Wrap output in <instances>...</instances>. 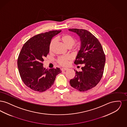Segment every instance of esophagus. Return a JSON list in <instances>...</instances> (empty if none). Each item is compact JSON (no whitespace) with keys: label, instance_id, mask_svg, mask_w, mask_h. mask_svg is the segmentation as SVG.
Listing matches in <instances>:
<instances>
[{"label":"esophagus","instance_id":"1","mask_svg":"<svg viewBox=\"0 0 127 127\" xmlns=\"http://www.w3.org/2000/svg\"><path fill=\"white\" fill-rule=\"evenodd\" d=\"M68 69V68H66V67H63V68H62L61 69V70H62V71H65V70H67Z\"/></svg>","mask_w":127,"mask_h":127}]
</instances>
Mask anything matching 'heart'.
<instances>
[{"instance_id": "heart-1", "label": "heart", "mask_w": 127, "mask_h": 127, "mask_svg": "<svg viewBox=\"0 0 127 127\" xmlns=\"http://www.w3.org/2000/svg\"><path fill=\"white\" fill-rule=\"evenodd\" d=\"M59 39L62 41V42L68 48H70L73 46H74V45L76 42V38L72 35L68 34H63L59 36ZM55 43L56 40L54 38L52 39L49 43L48 49L50 52H51L53 51ZM71 60V58L69 56H61L57 59L56 62L61 66H66L68 64L69 61Z\"/></svg>"}]
</instances>
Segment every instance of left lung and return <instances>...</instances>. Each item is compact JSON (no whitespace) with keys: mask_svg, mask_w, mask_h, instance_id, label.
I'll list each match as a JSON object with an SVG mask.
<instances>
[{"mask_svg":"<svg viewBox=\"0 0 127 127\" xmlns=\"http://www.w3.org/2000/svg\"><path fill=\"white\" fill-rule=\"evenodd\" d=\"M69 30L76 33L80 36L81 43L74 63L84 66L81 67V71L76 70L75 77L70 79L69 83L78 91H86L95 87L102 78L105 55L100 43L90 32L78 29Z\"/></svg>","mask_w":127,"mask_h":127,"instance_id":"1","label":"left lung"}]
</instances>
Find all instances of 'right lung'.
Wrapping results in <instances>:
<instances>
[{
  "label": "right lung",
  "instance_id": "right-lung-1",
  "mask_svg": "<svg viewBox=\"0 0 127 127\" xmlns=\"http://www.w3.org/2000/svg\"><path fill=\"white\" fill-rule=\"evenodd\" d=\"M61 30H53L35 35L25 43L18 55V71L25 84L33 91L42 92L54 84L56 77L61 72L60 68L46 69L43 61L49 53L53 36Z\"/></svg>",
  "mask_w": 127,
  "mask_h": 127
}]
</instances>
